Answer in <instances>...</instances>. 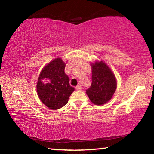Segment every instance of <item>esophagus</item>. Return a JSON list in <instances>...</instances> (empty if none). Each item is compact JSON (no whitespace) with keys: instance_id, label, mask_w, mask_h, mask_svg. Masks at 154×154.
I'll use <instances>...</instances> for the list:
<instances>
[{"instance_id":"34e87169","label":"esophagus","mask_w":154,"mask_h":154,"mask_svg":"<svg viewBox=\"0 0 154 154\" xmlns=\"http://www.w3.org/2000/svg\"><path fill=\"white\" fill-rule=\"evenodd\" d=\"M76 88V90H82V85H77V86H76V88Z\"/></svg>"}]
</instances>
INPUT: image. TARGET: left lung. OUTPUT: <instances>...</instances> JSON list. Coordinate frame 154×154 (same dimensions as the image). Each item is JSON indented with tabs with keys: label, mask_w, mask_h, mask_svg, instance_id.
Masks as SVG:
<instances>
[{
	"label": "left lung",
	"mask_w": 154,
	"mask_h": 154,
	"mask_svg": "<svg viewBox=\"0 0 154 154\" xmlns=\"http://www.w3.org/2000/svg\"><path fill=\"white\" fill-rule=\"evenodd\" d=\"M92 85L86 90L91 102L102 105L111 99L117 88L113 72L106 63L100 61L92 64Z\"/></svg>",
	"instance_id": "obj_1"
}]
</instances>
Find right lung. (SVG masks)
Masks as SVG:
<instances>
[{"mask_svg":"<svg viewBox=\"0 0 154 154\" xmlns=\"http://www.w3.org/2000/svg\"><path fill=\"white\" fill-rule=\"evenodd\" d=\"M65 63L61 58L54 59L43 68L38 79L36 91L44 105L52 110L64 106L75 90L65 74Z\"/></svg>","mask_w":154,"mask_h":154,"instance_id":"add662e5","label":"right lung"}]
</instances>
